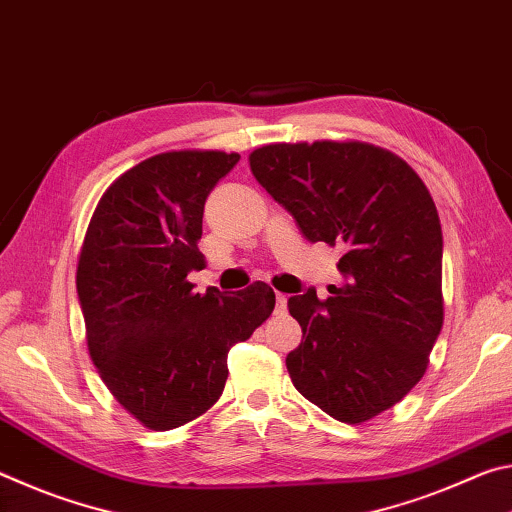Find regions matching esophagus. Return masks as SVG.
Listing matches in <instances>:
<instances>
[{"instance_id": "34e87169", "label": "esophagus", "mask_w": 512, "mask_h": 512, "mask_svg": "<svg viewBox=\"0 0 512 512\" xmlns=\"http://www.w3.org/2000/svg\"><path fill=\"white\" fill-rule=\"evenodd\" d=\"M287 296H284V293H277V298H275V302H277V311H284L287 309Z\"/></svg>"}]
</instances>
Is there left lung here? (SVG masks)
<instances>
[{"label": "left lung", "instance_id": "obj_1", "mask_svg": "<svg viewBox=\"0 0 512 512\" xmlns=\"http://www.w3.org/2000/svg\"><path fill=\"white\" fill-rule=\"evenodd\" d=\"M250 171L309 241L341 246L345 284L320 302L289 298L302 341L293 386L332 418L361 424L422 379L443 327V230L427 185L400 155L368 142H277Z\"/></svg>", "mask_w": 512, "mask_h": 512}]
</instances>
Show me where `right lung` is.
<instances>
[{"label":"right lung","mask_w":512,"mask_h":512,"mask_svg":"<svg viewBox=\"0 0 512 512\" xmlns=\"http://www.w3.org/2000/svg\"><path fill=\"white\" fill-rule=\"evenodd\" d=\"M239 153H158L103 192L76 266L88 352L103 384L146 429L169 431L219 402L228 352L271 316L264 282L194 293L203 207Z\"/></svg>","instance_id":"right-lung-1"}]
</instances>
